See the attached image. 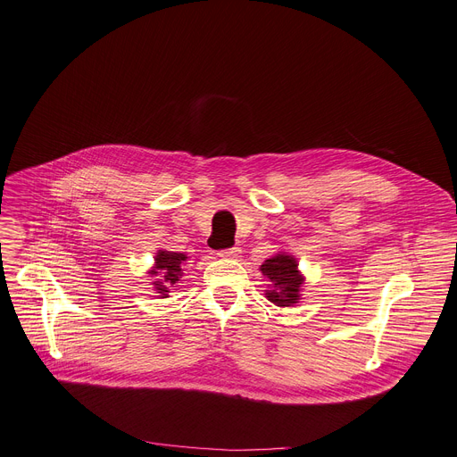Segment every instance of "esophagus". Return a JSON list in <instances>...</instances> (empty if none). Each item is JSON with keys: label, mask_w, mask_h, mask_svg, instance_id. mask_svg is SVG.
Wrapping results in <instances>:
<instances>
[{"label": "esophagus", "mask_w": 457, "mask_h": 457, "mask_svg": "<svg viewBox=\"0 0 457 457\" xmlns=\"http://www.w3.org/2000/svg\"><path fill=\"white\" fill-rule=\"evenodd\" d=\"M239 253H241V250L237 248V246H233V248H224V250H218V255H220V257H229V260H233V257H239Z\"/></svg>", "instance_id": "1"}]
</instances>
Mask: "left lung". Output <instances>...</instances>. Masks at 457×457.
I'll return each mask as SVG.
<instances>
[{"mask_svg":"<svg viewBox=\"0 0 457 457\" xmlns=\"http://www.w3.org/2000/svg\"><path fill=\"white\" fill-rule=\"evenodd\" d=\"M262 272L269 278L267 299L278 306H291L299 301V289L304 278L296 270L295 257L278 253L262 265Z\"/></svg>","mask_w":457,"mask_h":457,"instance_id":"left-lung-1","label":"left lung"}]
</instances>
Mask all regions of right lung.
<instances>
[{
    "label": "right lung",
    "mask_w": 457,
    "mask_h": 457,
    "mask_svg": "<svg viewBox=\"0 0 457 457\" xmlns=\"http://www.w3.org/2000/svg\"><path fill=\"white\" fill-rule=\"evenodd\" d=\"M187 262V255L181 252H168L161 250L154 257V269L151 274L156 276V282H153L156 291L161 295H168L170 289L177 287V284H181V276H183V263Z\"/></svg>",
    "instance_id": "obj_1"
}]
</instances>
